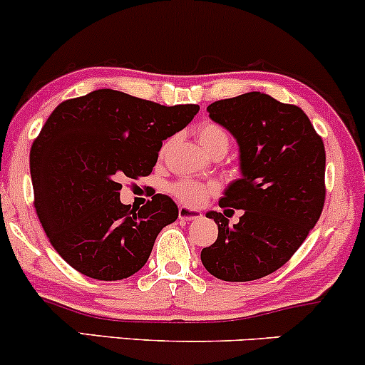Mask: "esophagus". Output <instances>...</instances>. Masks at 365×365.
Returning a JSON list of instances; mask_svg holds the SVG:
<instances>
[{
  "label": "esophagus",
  "instance_id": "34e87169",
  "mask_svg": "<svg viewBox=\"0 0 365 365\" xmlns=\"http://www.w3.org/2000/svg\"><path fill=\"white\" fill-rule=\"evenodd\" d=\"M178 217H180V220H185V221H194V220H199L200 212L195 211V209L180 206L178 207Z\"/></svg>",
  "mask_w": 365,
  "mask_h": 365
}]
</instances>
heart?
<instances>
[{
	"label": "heart",
	"instance_id": "b5f03b06",
	"mask_svg": "<svg viewBox=\"0 0 365 365\" xmlns=\"http://www.w3.org/2000/svg\"><path fill=\"white\" fill-rule=\"evenodd\" d=\"M197 139L209 154L226 153L230 145L228 132L215 121H206V123L200 125L197 128ZM170 190L180 202L190 207H199L206 202L209 197L216 194L217 185L216 183L197 182V180H178L170 187Z\"/></svg>",
	"mask_w": 365,
	"mask_h": 365
}]
</instances>
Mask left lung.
<instances>
[{"mask_svg": "<svg viewBox=\"0 0 365 365\" xmlns=\"http://www.w3.org/2000/svg\"><path fill=\"white\" fill-rule=\"evenodd\" d=\"M207 111L240 148L242 178L226 188L220 207L244 209V215L230 226L221 212H207L217 238L200 259L216 278L252 282L290 261L319 220L326 199L324 144L299 106L262 92L215 101Z\"/></svg>", "mask_w": 365, "mask_h": 365, "instance_id": "8db88e82", "label": "left lung"}]
</instances>
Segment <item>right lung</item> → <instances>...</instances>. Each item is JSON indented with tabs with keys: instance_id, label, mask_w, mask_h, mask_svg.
Instances as JSON below:
<instances>
[{
	"instance_id": "obj_1",
	"label": "right lung",
	"mask_w": 365,
	"mask_h": 365,
	"mask_svg": "<svg viewBox=\"0 0 365 365\" xmlns=\"http://www.w3.org/2000/svg\"><path fill=\"white\" fill-rule=\"evenodd\" d=\"M197 111V104L163 106L111 89L58 104L32 144L31 177L37 217L73 269L116 282L148 262L178 207L156 194L130 209L120 202V182L150 175L163 140Z\"/></svg>"
}]
</instances>
